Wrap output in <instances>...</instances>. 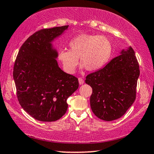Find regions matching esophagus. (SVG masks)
Instances as JSON below:
<instances>
[{
  "label": "esophagus",
  "mask_w": 154,
  "mask_h": 154,
  "mask_svg": "<svg viewBox=\"0 0 154 154\" xmlns=\"http://www.w3.org/2000/svg\"><path fill=\"white\" fill-rule=\"evenodd\" d=\"M78 81H79V84L80 85H83L84 84V79L82 78H81V77H79V78L78 79Z\"/></svg>",
  "instance_id": "esophagus-1"
}]
</instances>
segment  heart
I'll return each instance as SVG.
<instances>
[{
	"mask_svg": "<svg viewBox=\"0 0 154 154\" xmlns=\"http://www.w3.org/2000/svg\"><path fill=\"white\" fill-rule=\"evenodd\" d=\"M70 51L62 49L58 59L65 72H75L79 58L82 68L89 71L101 69L111 56L112 46L110 41L104 36L82 34L69 43Z\"/></svg>",
	"mask_w": 154,
	"mask_h": 154,
	"instance_id": "obj_1",
	"label": "heart"
}]
</instances>
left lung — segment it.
<instances>
[{
	"label": "left lung",
	"mask_w": 154,
	"mask_h": 154,
	"mask_svg": "<svg viewBox=\"0 0 154 154\" xmlns=\"http://www.w3.org/2000/svg\"><path fill=\"white\" fill-rule=\"evenodd\" d=\"M139 73L135 53L129 46L103 68L87 75L85 82L92 88L90 106L94 115L105 121L123 116L136 98Z\"/></svg>",
	"instance_id": "left-lung-1"
}]
</instances>
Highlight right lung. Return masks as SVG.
Segmentation results:
<instances>
[{"instance_id": "right-lung-1", "label": "right lung", "mask_w": 154, "mask_h": 154, "mask_svg": "<svg viewBox=\"0 0 154 154\" xmlns=\"http://www.w3.org/2000/svg\"><path fill=\"white\" fill-rule=\"evenodd\" d=\"M68 25L39 30L30 36L18 52L13 69L18 101L36 120L53 122L67 111V99L79 87L78 79L63 71L53 42Z\"/></svg>"}]
</instances>
